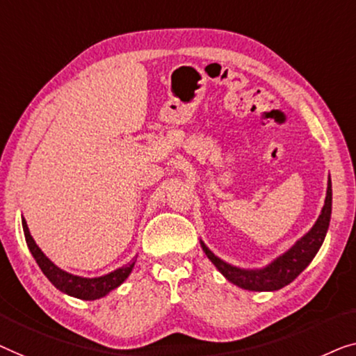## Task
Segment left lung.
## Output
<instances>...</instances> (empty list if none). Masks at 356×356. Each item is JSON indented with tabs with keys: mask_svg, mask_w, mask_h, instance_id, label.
Returning a JSON list of instances; mask_svg holds the SVG:
<instances>
[{
	"mask_svg": "<svg viewBox=\"0 0 356 356\" xmlns=\"http://www.w3.org/2000/svg\"><path fill=\"white\" fill-rule=\"evenodd\" d=\"M330 211H332V188H330V179L327 182V193L326 202H324L323 211L319 214L316 224L309 232L298 240L287 253L279 257L276 261H273L268 268L263 269H240L230 264L224 263L222 259L209 252L207 245L202 242L203 252L207 257L211 259V263L216 266L224 277L230 282L238 285L245 290H257V292H263V290H279L285 287V285L292 282V280L303 271L305 268L312 263L314 254L321 248L326 237L329 221H330Z\"/></svg>",
	"mask_w": 356,
	"mask_h": 356,
	"instance_id": "8db88e82",
	"label": "left lung"
}]
</instances>
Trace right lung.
<instances>
[{
  "label": "right lung",
  "mask_w": 356,
  "mask_h": 356,
  "mask_svg": "<svg viewBox=\"0 0 356 356\" xmlns=\"http://www.w3.org/2000/svg\"><path fill=\"white\" fill-rule=\"evenodd\" d=\"M22 227H24V235H26V242L30 248V253L33 254L35 261H37L44 276L49 279V282H51L54 287L59 289L64 293L72 295V297H77L82 300H97V298L104 297V295L119 287V285L127 279L135 264V259H132L127 266L119 268L114 273H109L106 276H102V277L87 279V277L72 276V274H69L66 271H63V269H59L58 266H54V264L44 257L42 250L38 248V245L35 243L32 235H30L27 222L24 218H22Z\"/></svg>",
  "instance_id": "obj_1"
}]
</instances>
